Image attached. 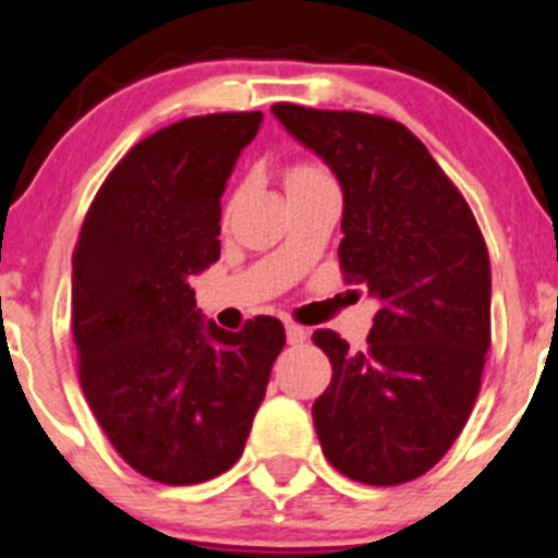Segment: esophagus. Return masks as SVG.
I'll use <instances>...</instances> for the list:
<instances>
[{"label": "esophagus", "mask_w": 558, "mask_h": 558, "mask_svg": "<svg viewBox=\"0 0 558 558\" xmlns=\"http://www.w3.org/2000/svg\"><path fill=\"white\" fill-rule=\"evenodd\" d=\"M305 338H308V330H305V327H300V325H286V341L289 343H303Z\"/></svg>", "instance_id": "1"}]
</instances>
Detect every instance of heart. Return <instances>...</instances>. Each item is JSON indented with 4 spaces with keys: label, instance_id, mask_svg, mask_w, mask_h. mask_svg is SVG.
I'll return each instance as SVG.
<instances>
[{
    "label": "heart",
    "instance_id": "1",
    "mask_svg": "<svg viewBox=\"0 0 558 558\" xmlns=\"http://www.w3.org/2000/svg\"><path fill=\"white\" fill-rule=\"evenodd\" d=\"M316 173H322V170L314 168V165H294V168L289 170V181L308 179V175H316Z\"/></svg>",
    "mask_w": 558,
    "mask_h": 558
}]
</instances>
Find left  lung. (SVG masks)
Returning <instances> with one entry per match:
<instances>
[{"label": "left lung", "instance_id": "left-lung-1", "mask_svg": "<svg viewBox=\"0 0 558 558\" xmlns=\"http://www.w3.org/2000/svg\"><path fill=\"white\" fill-rule=\"evenodd\" d=\"M272 114L336 173L338 262L379 303L366 350L314 332L332 363L314 402L322 451L355 482H413L451 449L478 397L490 350L487 244L465 197L402 123L296 104H275Z\"/></svg>", "mask_w": 558, "mask_h": 558}]
</instances>
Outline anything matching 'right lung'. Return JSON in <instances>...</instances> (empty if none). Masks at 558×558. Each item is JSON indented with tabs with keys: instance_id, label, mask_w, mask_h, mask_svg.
<instances>
[{
	"instance_id": "obj_1",
	"label": "right lung",
	"mask_w": 558,
	"mask_h": 558,
	"mask_svg": "<svg viewBox=\"0 0 558 558\" xmlns=\"http://www.w3.org/2000/svg\"><path fill=\"white\" fill-rule=\"evenodd\" d=\"M262 112L186 118L134 145L93 197L74 250L80 383L114 451L161 484H197L242 457L283 325L239 332L195 308L192 275L220 258V197Z\"/></svg>"
}]
</instances>
